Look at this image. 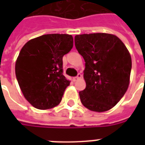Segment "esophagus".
I'll return each mask as SVG.
<instances>
[{
    "mask_svg": "<svg viewBox=\"0 0 145 145\" xmlns=\"http://www.w3.org/2000/svg\"><path fill=\"white\" fill-rule=\"evenodd\" d=\"M81 78H82L81 74H78L77 77H75L73 78V81H74V82L77 81V80H80V79H81Z\"/></svg>",
    "mask_w": 145,
    "mask_h": 145,
    "instance_id": "esophagus-1",
    "label": "esophagus"
}]
</instances>
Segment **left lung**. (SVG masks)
<instances>
[{
  "mask_svg": "<svg viewBox=\"0 0 145 145\" xmlns=\"http://www.w3.org/2000/svg\"><path fill=\"white\" fill-rule=\"evenodd\" d=\"M75 46L85 60L86 89L79 92L89 110L104 112L117 105L129 85L132 59L116 35L94 33L76 35Z\"/></svg>",
  "mask_w": 145,
  "mask_h": 145,
  "instance_id": "8db88e82",
  "label": "left lung"
}]
</instances>
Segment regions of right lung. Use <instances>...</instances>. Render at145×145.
Wrapping results in <instances>:
<instances>
[{"mask_svg": "<svg viewBox=\"0 0 145 145\" xmlns=\"http://www.w3.org/2000/svg\"><path fill=\"white\" fill-rule=\"evenodd\" d=\"M73 37L44 35L28 40L15 65L17 81L24 97L40 110L57 106L71 81L62 74V57L73 47Z\"/></svg>", "mask_w": 145, "mask_h": 145, "instance_id": "1", "label": "right lung"}]
</instances>
